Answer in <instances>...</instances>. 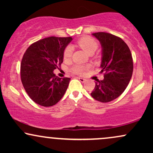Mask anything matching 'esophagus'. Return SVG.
Masks as SVG:
<instances>
[{"instance_id": "1", "label": "esophagus", "mask_w": 153, "mask_h": 153, "mask_svg": "<svg viewBox=\"0 0 153 153\" xmlns=\"http://www.w3.org/2000/svg\"><path fill=\"white\" fill-rule=\"evenodd\" d=\"M78 79H79V80H80V81L81 82H85V79H84V78H78Z\"/></svg>"}]
</instances>
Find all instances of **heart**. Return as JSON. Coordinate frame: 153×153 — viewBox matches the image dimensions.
I'll return each instance as SVG.
<instances>
[{"label": "heart", "mask_w": 153, "mask_h": 153, "mask_svg": "<svg viewBox=\"0 0 153 153\" xmlns=\"http://www.w3.org/2000/svg\"><path fill=\"white\" fill-rule=\"evenodd\" d=\"M77 44L80 48H82L88 54H94L99 47V44L91 36H83V37L80 38ZM72 54H73V47L71 46L67 47L64 51V58L65 59H69L70 57H71ZM88 68V66L77 65L72 68L71 71L75 74L81 75L85 72V71H86Z\"/></svg>", "instance_id": "obj_1"}]
</instances>
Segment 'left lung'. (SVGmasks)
<instances>
[{
  "label": "left lung",
  "mask_w": 153,
  "mask_h": 153,
  "mask_svg": "<svg viewBox=\"0 0 153 153\" xmlns=\"http://www.w3.org/2000/svg\"><path fill=\"white\" fill-rule=\"evenodd\" d=\"M102 48L100 73L104 78L96 82L91 95L96 101L107 103L118 98L130 81L133 60L129 47L121 38L106 32L92 34Z\"/></svg>",
  "instance_id": "8db88e82"
}]
</instances>
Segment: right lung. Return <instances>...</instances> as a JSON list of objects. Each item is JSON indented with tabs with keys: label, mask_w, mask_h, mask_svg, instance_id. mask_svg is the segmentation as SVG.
Masks as SVG:
<instances>
[{
	"label": "right lung",
	"mask_w": 153,
	"mask_h": 153,
	"mask_svg": "<svg viewBox=\"0 0 153 153\" xmlns=\"http://www.w3.org/2000/svg\"><path fill=\"white\" fill-rule=\"evenodd\" d=\"M71 37L45 38L32 44L21 63V78L30 99L40 106L55 105L65 94L71 78L56 76L54 70L63 62Z\"/></svg>",
	"instance_id": "add662e5"
}]
</instances>
